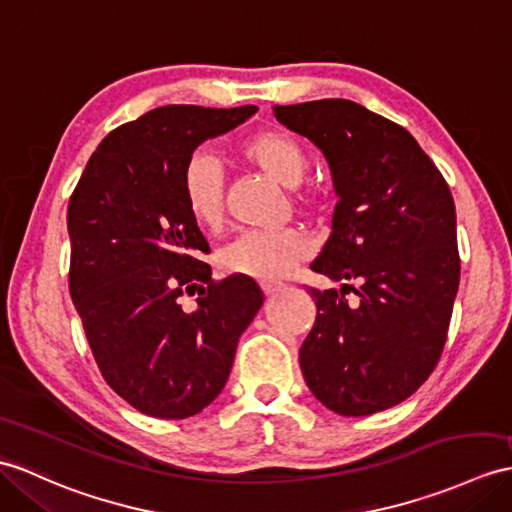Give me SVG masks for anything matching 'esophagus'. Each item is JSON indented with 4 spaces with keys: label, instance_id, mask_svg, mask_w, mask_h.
Masks as SVG:
<instances>
[{
    "label": "esophagus",
    "instance_id": "obj_1",
    "mask_svg": "<svg viewBox=\"0 0 512 512\" xmlns=\"http://www.w3.org/2000/svg\"><path fill=\"white\" fill-rule=\"evenodd\" d=\"M283 288L285 285L281 281H261V290H264L266 294H277Z\"/></svg>",
    "mask_w": 512,
    "mask_h": 512
}]
</instances>
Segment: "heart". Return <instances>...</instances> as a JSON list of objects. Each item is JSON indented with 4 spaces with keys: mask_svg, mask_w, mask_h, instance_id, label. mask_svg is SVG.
I'll use <instances>...</instances> for the list:
<instances>
[{
    "mask_svg": "<svg viewBox=\"0 0 512 512\" xmlns=\"http://www.w3.org/2000/svg\"><path fill=\"white\" fill-rule=\"evenodd\" d=\"M242 159L270 176L283 187L299 185L307 172V152L296 137L285 130H259L240 146ZM183 196L189 216L202 229L216 231L224 222V183L220 165L207 154H196L183 172ZM296 198L305 205L314 202L310 189H296ZM312 251V242L299 229L248 231L222 251V266L233 275L261 281H275L303 261Z\"/></svg>",
    "mask_w": 512,
    "mask_h": 512,
    "instance_id": "b5f03b06",
    "label": "heart"
}]
</instances>
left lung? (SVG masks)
Here are the masks:
<instances>
[{"label": "left lung", "mask_w": 512, "mask_h": 512, "mask_svg": "<svg viewBox=\"0 0 512 512\" xmlns=\"http://www.w3.org/2000/svg\"><path fill=\"white\" fill-rule=\"evenodd\" d=\"M272 111L320 148L334 178L331 235L312 270L358 281L307 288L316 320L299 351L303 377L342 417L382 412L441 360L460 283L454 198L417 139L362 104L329 98ZM347 289L358 302L343 299Z\"/></svg>", "instance_id": "1"}]
</instances>
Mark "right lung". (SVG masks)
<instances>
[{
    "mask_svg": "<svg viewBox=\"0 0 512 512\" xmlns=\"http://www.w3.org/2000/svg\"><path fill=\"white\" fill-rule=\"evenodd\" d=\"M257 109L170 104L102 139L69 198V294L102 377L139 412L187 419L220 395L264 303L255 279H211L183 172ZM199 292L192 313L180 296Z\"/></svg>",
    "mask_w": 512,
    "mask_h": 512,
    "instance_id": "add662e5",
    "label": "right lung"
}]
</instances>
